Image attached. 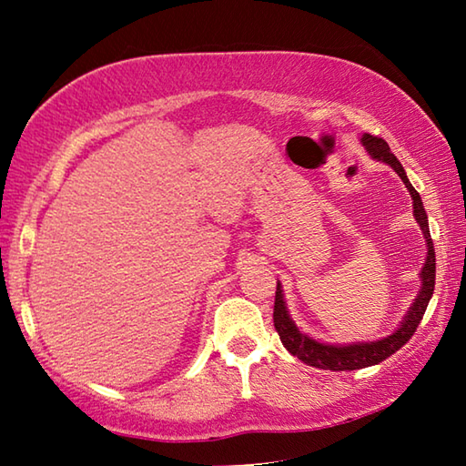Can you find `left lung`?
<instances>
[{"label":"left lung","instance_id":"1","mask_svg":"<svg viewBox=\"0 0 466 466\" xmlns=\"http://www.w3.org/2000/svg\"><path fill=\"white\" fill-rule=\"evenodd\" d=\"M361 144H364L370 157H374V160H378V162L389 164V167L397 172L400 180L405 183L407 191L413 199V216L417 219V224H420V228H421L425 244H428V255H425V263H423L421 273H420L421 288H420V291H417L413 304L409 306V310L403 317V320H400V325L394 329L390 335L376 339V341H356V343H345V345H339V343L333 345V343L317 341V339H312L306 333H302V330L296 327V322L289 317L286 298H283L281 283L278 281V289H275V306H273V325H275V330L279 333L283 347H286L291 356L302 360L304 364L320 368V370H335V372L337 370L339 372H347V370H360V368L380 364L382 360L390 358L394 351H399L400 347H403L409 339L413 337L417 327H420L425 309H428L430 298L433 294V286H436V252H433L428 214H425V209H423L420 193H417L413 185L409 183L405 168L400 167L397 156L390 152V147L384 139L370 136V133H364Z\"/></svg>","mask_w":466,"mask_h":466}]
</instances>
